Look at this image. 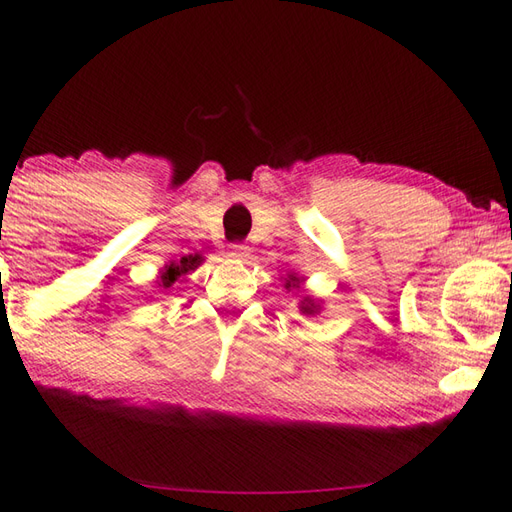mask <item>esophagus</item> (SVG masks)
Listing matches in <instances>:
<instances>
[{
	"label": "esophagus",
	"mask_w": 512,
	"mask_h": 512,
	"mask_svg": "<svg viewBox=\"0 0 512 512\" xmlns=\"http://www.w3.org/2000/svg\"><path fill=\"white\" fill-rule=\"evenodd\" d=\"M227 256L232 258V260H238V263H247L249 247H245V245H229Z\"/></svg>",
	"instance_id": "34e87169"
}]
</instances>
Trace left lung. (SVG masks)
<instances>
[{
    "instance_id": "1",
    "label": "left lung",
    "mask_w": 512,
    "mask_h": 512,
    "mask_svg": "<svg viewBox=\"0 0 512 512\" xmlns=\"http://www.w3.org/2000/svg\"><path fill=\"white\" fill-rule=\"evenodd\" d=\"M302 283H305V278H300V276H296V274H287V278H285V289H287V291H296V289H300ZM298 307H300V314H302V316L314 318V316H318L320 311H322V300H318V298H314V296H302Z\"/></svg>"
}]
</instances>
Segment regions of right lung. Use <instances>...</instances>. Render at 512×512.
Listing matches in <instances>:
<instances>
[{
	"label": "right lung",
	"instance_id": "obj_1",
	"mask_svg": "<svg viewBox=\"0 0 512 512\" xmlns=\"http://www.w3.org/2000/svg\"><path fill=\"white\" fill-rule=\"evenodd\" d=\"M203 256L201 254H190L183 256L179 260H170L168 265L161 269V276L156 280V287L163 291H172L176 285L183 283L187 274H192L194 269H198L203 265Z\"/></svg>",
	"mask_w": 512,
	"mask_h": 512
}]
</instances>
